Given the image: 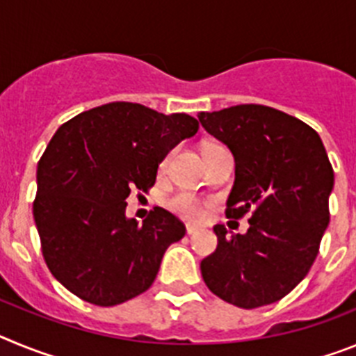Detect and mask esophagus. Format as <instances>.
<instances>
[{
  "label": "esophagus",
  "instance_id": "34e87169",
  "mask_svg": "<svg viewBox=\"0 0 356 356\" xmlns=\"http://www.w3.org/2000/svg\"><path fill=\"white\" fill-rule=\"evenodd\" d=\"M200 232V226H194V225H187V235H194Z\"/></svg>",
  "mask_w": 356,
  "mask_h": 356
}]
</instances>
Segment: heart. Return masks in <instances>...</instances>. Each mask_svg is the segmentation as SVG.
Instances as JSON below:
<instances>
[{
  "mask_svg": "<svg viewBox=\"0 0 356 356\" xmlns=\"http://www.w3.org/2000/svg\"><path fill=\"white\" fill-rule=\"evenodd\" d=\"M169 207L176 213H180V216L187 217V219H193V221H200L205 216V207H203V203L188 193L175 194L169 200Z\"/></svg>",
  "mask_w": 356,
  "mask_h": 356,
  "instance_id": "obj_1",
  "label": "heart"
}]
</instances>
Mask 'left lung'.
Here are the masks:
<instances>
[{
	"label": "left lung",
	"instance_id": "obj_1",
	"mask_svg": "<svg viewBox=\"0 0 356 356\" xmlns=\"http://www.w3.org/2000/svg\"><path fill=\"white\" fill-rule=\"evenodd\" d=\"M197 119L234 155L226 216L251 210L246 234L213 226L217 248L201 260V276L235 307L275 303L310 271L328 228L333 169L323 140L303 121L264 105L200 112Z\"/></svg>",
	"mask_w": 356,
	"mask_h": 356
}]
</instances>
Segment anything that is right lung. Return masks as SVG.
Instances as JSON below:
<instances>
[{
  "label": "right lung",
  "mask_w": 356,
  "mask_h": 356,
  "mask_svg": "<svg viewBox=\"0 0 356 356\" xmlns=\"http://www.w3.org/2000/svg\"><path fill=\"white\" fill-rule=\"evenodd\" d=\"M197 128L188 114L114 102L56 130L37 165L33 219L44 260L67 291L114 307L151 287L185 226L160 207L139 225L127 197L155 184L159 163Z\"/></svg>",
  "instance_id": "obj_1"
}]
</instances>
